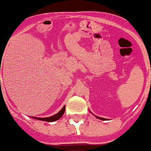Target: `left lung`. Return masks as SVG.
Wrapping results in <instances>:
<instances>
[{
  "mask_svg": "<svg viewBox=\"0 0 151 151\" xmlns=\"http://www.w3.org/2000/svg\"><path fill=\"white\" fill-rule=\"evenodd\" d=\"M90 113H91V114H92V113L91 112V111H90ZM93 115H94V114H93ZM94 116H96V117L97 118V119H101V120H107V119H105V118H103V117H99V116H96V115H94Z\"/></svg>",
  "mask_w": 151,
  "mask_h": 151,
  "instance_id": "1",
  "label": "left lung"
}]
</instances>
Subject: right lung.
Masks as SVG:
<instances>
[{
  "mask_svg": "<svg viewBox=\"0 0 151 151\" xmlns=\"http://www.w3.org/2000/svg\"><path fill=\"white\" fill-rule=\"evenodd\" d=\"M65 105L64 106L63 108L59 111V112L57 113L56 114L52 115L51 116H49V117H36V116H31L32 118H34V119H39V120H43V121H46V122H54L55 120H58V119H60L61 117L62 116V115L64 114V113H65Z\"/></svg>",
  "mask_w": 151,
  "mask_h": 151,
  "instance_id": "1",
  "label": "right lung"
}]
</instances>
